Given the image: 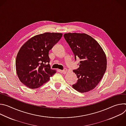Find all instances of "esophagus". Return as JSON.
Returning a JSON list of instances; mask_svg holds the SVG:
<instances>
[{"label": "esophagus", "mask_w": 126, "mask_h": 126, "mask_svg": "<svg viewBox=\"0 0 126 126\" xmlns=\"http://www.w3.org/2000/svg\"><path fill=\"white\" fill-rule=\"evenodd\" d=\"M61 72H62L63 73V74H65L67 73V70L66 69H64L63 70H62V71H61Z\"/></svg>", "instance_id": "obj_1"}]
</instances>
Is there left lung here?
<instances>
[{
    "mask_svg": "<svg viewBox=\"0 0 126 126\" xmlns=\"http://www.w3.org/2000/svg\"><path fill=\"white\" fill-rule=\"evenodd\" d=\"M64 37L75 55L81 60L79 67L74 72L78 81L73 88L80 93L94 89L102 79L107 68V58L100 44L85 33H68Z\"/></svg>",
    "mask_w": 126,
    "mask_h": 126,
    "instance_id": "1",
    "label": "left lung"
}]
</instances>
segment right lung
Segmentation results:
<instances>
[{
	"label": "right lung",
	"mask_w": 126,
	"mask_h": 126,
	"mask_svg": "<svg viewBox=\"0 0 126 126\" xmlns=\"http://www.w3.org/2000/svg\"><path fill=\"white\" fill-rule=\"evenodd\" d=\"M62 35L53 32L35 35L20 48L16 58V70L19 79L26 87L39 88L56 72L49 64V51Z\"/></svg>",
	"instance_id": "obj_1"
}]
</instances>
